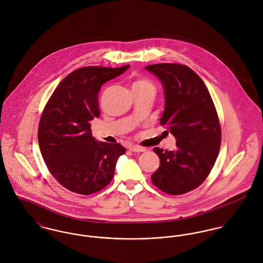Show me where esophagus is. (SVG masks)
I'll return each mask as SVG.
<instances>
[{
	"mask_svg": "<svg viewBox=\"0 0 263 263\" xmlns=\"http://www.w3.org/2000/svg\"><path fill=\"white\" fill-rule=\"evenodd\" d=\"M129 150L132 152H145L146 149L145 148H142L140 146H130L129 147Z\"/></svg>",
	"mask_w": 263,
	"mask_h": 263,
	"instance_id": "34e87169",
	"label": "esophagus"
}]
</instances>
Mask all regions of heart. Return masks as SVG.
<instances>
[{
	"mask_svg": "<svg viewBox=\"0 0 263 263\" xmlns=\"http://www.w3.org/2000/svg\"><path fill=\"white\" fill-rule=\"evenodd\" d=\"M143 89H154L152 82L145 78H138L133 83V90H143Z\"/></svg>",
	"mask_w": 263,
	"mask_h": 263,
	"instance_id": "heart-1",
	"label": "heart"
}]
</instances>
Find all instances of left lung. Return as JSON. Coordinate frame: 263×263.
I'll return each instance as SVG.
<instances>
[{"mask_svg": "<svg viewBox=\"0 0 263 263\" xmlns=\"http://www.w3.org/2000/svg\"><path fill=\"white\" fill-rule=\"evenodd\" d=\"M146 70L164 88L161 124L176 139V148H154L160 166L151 179L162 191L179 195L198 187L209 176L221 146V126L210 92L199 76L179 64H157Z\"/></svg>", "mask_w": 263, "mask_h": 263, "instance_id": "obj_1", "label": "left lung"}]
</instances>
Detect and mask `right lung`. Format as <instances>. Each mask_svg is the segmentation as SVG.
<instances>
[{
  "label": "right lung",
  "instance_id": "add662e5",
  "mask_svg": "<svg viewBox=\"0 0 263 263\" xmlns=\"http://www.w3.org/2000/svg\"><path fill=\"white\" fill-rule=\"evenodd\" d=\"M128 68L78 69L60 83L43 110L38 126L42 158L51 175L73 192L88 195L109 184L116 162L125 153L120 144L95 141L90 126L100 116L102 85Z\"/></svg>",
  "mask_w": 263,
  "mask_h": 263
}]
</instances>
